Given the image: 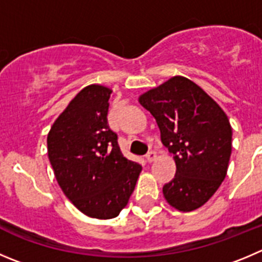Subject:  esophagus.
I'll return each instance as SVG.
<instances>
[{"mask_svg": "<svg viewBox=\"0 0 262 262\" xmlns=\"http://www.w3.org/2000/svg\"><path fill=\"white\" fill-rule=\"evenodd\" d=\"M156 156H158V155H156L155 151H150V152L146 155V160H147L148 163H152V161L156 159Z\"/></svg>", "mask_w": 262, "mask_h": 262, "instance_id": "34e87169", "label": "esophagus"}]
</instances>
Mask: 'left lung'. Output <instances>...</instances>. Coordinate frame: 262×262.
Segmentation results:
<instances>
[{
	"instance_id": "obj_1",
	"label": "left lung",
	"mask_w": 262,
	"mask_h": 262,
	"mask_svg": "<svg viewBox=\"0 0 262 262\" xmlns=\"http://www.w3.org/2000/svg\"><path fill=\"white\" fill-rule=\"evenodd\" d=\"M158 123L161 142L173 154L174 178L163 186L167 202L190 212L202 207L226 177L231 126L226 114L191 80L174 76L139 97Z\"/></svg>"
}]
</instances>
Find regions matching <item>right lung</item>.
I'll return each mask as SVG.
<instances>
[{
  "label": "right lung",
  "mask_w": 262,
  "mask_h": 262,
  "mask_svg": "<svg viewBox=\"0 0 262 262\" xmlns=\"http://www.w3.org/2000/svg\"><path fill=\"white\" fill-rule=\"evenodd\" d=\"M112 90L89 85L48 134V155L66 196L89 217L114 219L128 204L142 167L120 151L107 121Z\"/></svg>",
  "instance_id": "right-lung-1"
}]
</instances>
